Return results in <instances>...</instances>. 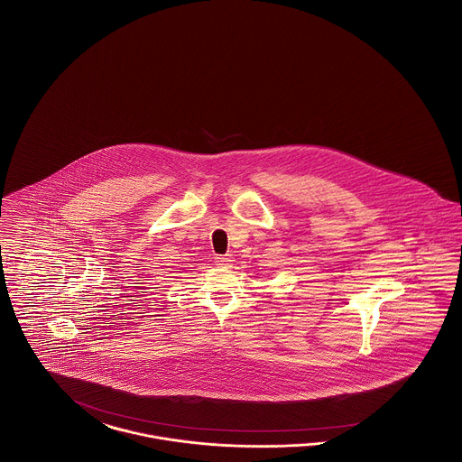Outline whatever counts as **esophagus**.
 <instances>
[{
	"mask_svg": "<svg viewBox=\"0 0 462 462\" xmlns=\"http://www.w3.org/2000/svg\"><path fill=\"white\" fill-rule=\"evenodd\" d=\"M231 261H233L231 255H217L216 257V264L217 266H227V264H231Z\"/></svg>",
	"mask_w": 462,
	"mask_h": 462,
	"instance_id": "34e87169",
	"label": "esophagus"
}]
</instances>
